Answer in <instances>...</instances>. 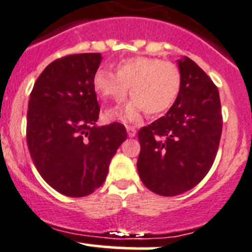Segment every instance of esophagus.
<instances>
[{"instance_id": "obj_1", "label": "esophagus", "mask_w": 252, "mask_h": 252, "mask_svg": "<svg viewBox=\"0 0 252 252\" xmlns=\"http://www.w3.org/2000/svg\"><path fill=\"white\" fill-rule=\"evenodd\" d=\"M126 131H127V134H128V137H134L136 136V128H134L133 126H127L126 127Z\"/></svg>"}]
</instances>
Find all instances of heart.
Masks as SVG:
<instances>
[{
  "label": "heart",
  "mask_w": 252,
  "mask_h": 252,
  "mask_svg": "<svg viewBox=\"0 0 252 252\" xmlns=\"http://www.w3.org/2000/svg\"><path fill=\"white\" fill-rule=\"evenodd\" d=\"M93 87L101 98L115 103L126 98L129 88L133 96L131 101L121 110L109 111L108 118L138 121L143 111L156 116L173 106L180 93L181 72L171 62L154 57H129L119 62L116 74L98 69L93 77Z\"/></svg>",
  "instance_id": "heart-1"
}]
</instances>
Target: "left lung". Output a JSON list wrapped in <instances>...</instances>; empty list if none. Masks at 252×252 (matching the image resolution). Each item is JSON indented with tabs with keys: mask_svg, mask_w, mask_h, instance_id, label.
<instances>
[{
	"mask_svg": "<svg viewBox=\"0 0 252 252\" xmlns=\"http://www.w3.org/2000/svg\"><path fill=\"white\" fill-rule=\"evenodd\" d=\"M181 88L165 116L138 131L137 170L152 192L176 196L195 188L210 171L221 134L219 92L189 57L178 60Z\"/></svg>",
	"mask_w": 252,
	"mask_h": 252,
	"instance_id": "8db88e82",
	"label": "left lung"
}]
</instances>
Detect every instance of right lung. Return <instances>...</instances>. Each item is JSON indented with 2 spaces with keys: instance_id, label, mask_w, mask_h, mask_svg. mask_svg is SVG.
<instances>
[{
  "instance_id": "add662e5",
  "label": "right lung",
  "mask_w": 252,
  "mask_h": 252,
  "mask_svg": "<svg viewBox=\"0 0 252 252\" xmlns=\"http://www.w3.org/2000/svg\"><path fill=\"white\" fill-rule=\"evenodd\" d=\"M100 54L51 62L34 83L27 115V143L41 178L57 192L84 197L105 181L111 158L127 138L119 123L98 126L93 77Z\"/></svg>"
}]
</instances>
